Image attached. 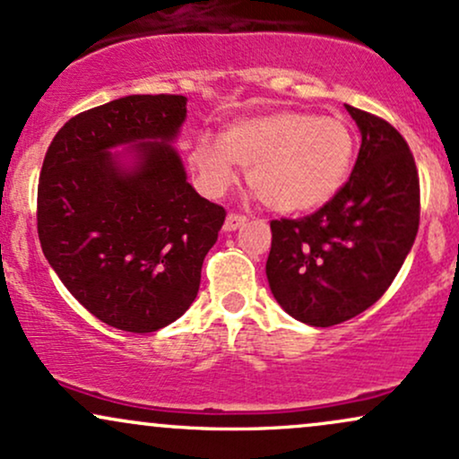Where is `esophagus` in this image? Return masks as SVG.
Instances as JSON below:
<instances>
[{
  "label": "esophagus",
  "mask_w": 459,
  "mask_h": 459,
  "mask_svg": "<svg viewBox=\"0 0 459 459\" xmlns=\"http://www.w3.org/2000/svg\"><path fill=\"white\" fill-rule=\"evenodd\" d=\"M246 224V215H239V213H229L226 215V220H224V230H237L239 229V226H244Z\"/></svg>",
  "instance_id": "1"
}]
</instances>
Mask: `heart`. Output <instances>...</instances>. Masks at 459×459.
<instances>
[{
  "mask_svg": "<svg viewBox=\"0 0 459 459\" xmlns=\"http://www.w3.org/2000/svg\"><path fill=\"white\" fill-rule=\"evenodd\" d=\"M354 134L343 118L296 109L229 125L222 138L203 134L187 163L207 196L218 198L247 166V181L278 213H304L336 196L354 161Z\"/></svg>",
  "mask_w": 459,
  "mask_h": 459,
  "instance_id": "heart-1",
  "label": "heart"
}]
</instances>
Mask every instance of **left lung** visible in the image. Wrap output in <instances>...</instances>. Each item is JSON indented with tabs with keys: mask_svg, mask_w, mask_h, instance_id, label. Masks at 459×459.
<instances>
[{
	"mask_svg": "<svg viewBox=\"0 0 459 459\" xmlns=\"http://www.w3.org/2000/svg\"><path fill=\"white\" fill-rule=\"evenodd\" d=\"M362 144L336 196L299 220H272L265 273L276 302L315 328L343 324L377 302L419 233V172L391 123L347 105Z\"/></svg>",
	"mask_w": 459,
	"mask_h": 459,
	"instance_id": "1",
	"label": "left lung"
}]
</instances>
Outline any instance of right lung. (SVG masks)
<instances>
[{
    "instance_id": "add662e5",
    "label": "right lung",
    "mask_w": 459,
    "mask_h": 459,
    "mask_svg": "<svg viewBox=\"0 0 459 459\" xmlns=\"http://www.w3.org/2000/svg\"><path fill=\"white\" fill-rule=\"evenodd\" d=\"M187 99L131 94L73 116L47 149L39 239L47 261L97 319L155 332L192 307L226 212L187 183L172 149ZM134 143L127 164L109 148Z\"/></svg>"
}]
</instances>
